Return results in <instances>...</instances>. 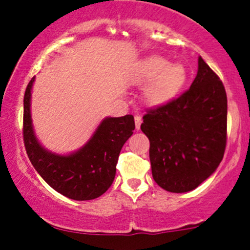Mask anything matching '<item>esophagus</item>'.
Segmentation results:
<instances>
[{
    "label": "esophagus",
    "instance_id": "esophagus-1",
    "mask_svg": "<svg viewBox=\"0 0 250 250\" xmlns=\"http://www.w3.org/2000/svg\"><path fill=\"white\" fill-rule=\"evenodd\" d=\"M134 121H135V128H137V130H139L141 122H143V118H141L140 115H135L134 116Z\"/></svg>",
    "mask_w": 250,
    "mask_h": 250
}]
</instances>
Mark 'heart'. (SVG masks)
<instances>
[{"instance_id":"1","label":"heart","mask_w":250,"mask_h":250,"mask_svg":"<svg viewBox=\"0 0 250 250\" xmlns=\"http://www.w3.org/2000/svg\"><path fill=\"white\" fill-rule=\"evenodd\" d=\"M186 80L183 65L169 64L161 57L146 58L140 65L137 82L151 81L145 89V98L150 104L163 105L170 102L180 92Z\"/></svg>"}]
</instances>
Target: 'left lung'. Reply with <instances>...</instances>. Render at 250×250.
I'll return each instance as SVG.
<instances>
[{
    "label": "left lung",
    "mask_w": 250,
    "mask_h": 250,
    "mask_svg": "<svg viewBox=\"0 0 250 250\" xmlns=\"http://www.w3.org/2000/svg\"><path fill=\"white\" fill-rule=\"evenodd\" d=\"M143 120L152 176L165 190H193L220 165L228 140V97L220 78L201 57L191 87L148 109Z\"/></svg>",
    "instance_id": "left-lung-1"
}]
</instances>
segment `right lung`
<instances>
[{
  "instance_id": "add662e5",
  "label": "right lung",
  "mask_w": 250,
  "mask_h": 250,
  "mask_svg": "<svg viewBox=\"0 0 250 250\" xmlns=\"http://www.w3.org/2000/svg\"><path fill=\"white\" fill-rule=\"evenodd\" d=\"M35 77L24 95L22 138L30 162L48 185L75 201H88L107 191L116 175L121 148L135 128L134 117L105 118L90 140L77 152L60 156L44 150L34 134L30 115V98Z\"/></svg>"
}]
</instances>
